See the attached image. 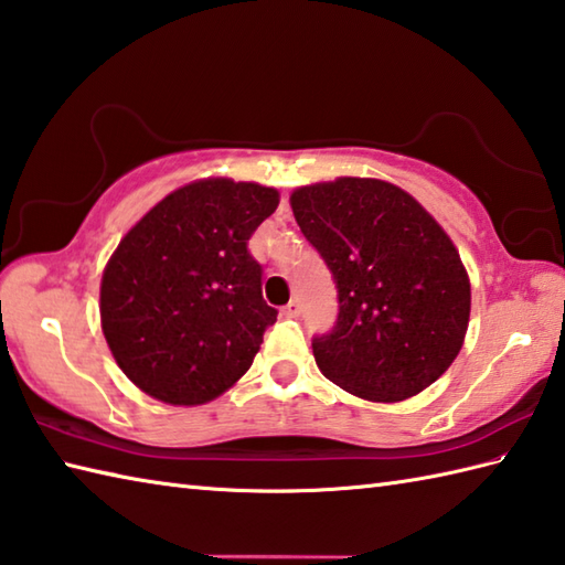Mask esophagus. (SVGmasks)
Returning a JSON list of instances; mask_svg holds the SVG:
<instances>
[{
    "label": "esophagus",
    "instance_id": "34e87169",
    "mask_svg": "<svg viewBox=\"0 0 565 565\" xmlns=\"http://www.w3.org/2000/svg\"><path fill=\"white\" fill-rule=\"evenodd\" d=\"M284 316H286V318H298V316H301V303H298L296 298H294L291 303H286V308H284Z\"/></svg>",
    "mask_w": 565,
    "mask_h": 565
}]
</instances>
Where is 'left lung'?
<instances>
[{
	"label": "left lung",
	"instance_id": "8db88e82",
	"mask_svg": "<svg viewBox=\"0 0 565 565\" xmlns=\"http://www.w3.org/2000/svg\"><path fill=\"white\" fill-rule=\"evenodd\" d=\"M291 209L338 286V322L313 338L322 376L374 403L431 386L461 352L471 316V284L444 227L381 179L301 186Z\"/></svg>",
	"mask_w": 565,
	"mask_h": 565
}]
</instances>
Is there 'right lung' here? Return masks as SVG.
Returning a JSON list of instances; mask_svg holds the SVG:
<instances>
[{
    "label": "right lung",
    "mask_w": 565,
    "mask_h": 565,
    "mask_svg": "<svg viewBox=\"0 0 565 565\" xmlns=\"http://www.w3.org/2000/svg\"><path fill=\"white\" fill-rule=\"evenodd\" d=\"M279 206L271 186L199 179L130 227L102 276V330L136 386L170 405L218 398L252 366L276 308L247 239Z\"/></svg>",
    "instance_id": "1"
}]
</instances>
